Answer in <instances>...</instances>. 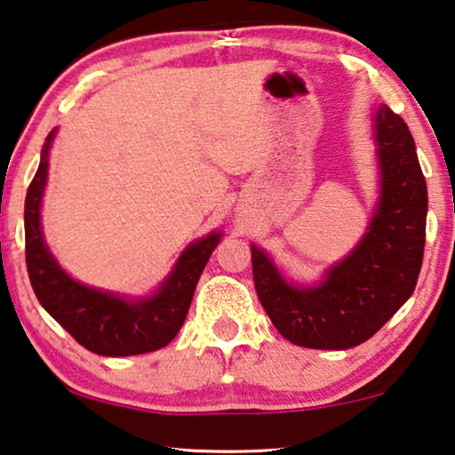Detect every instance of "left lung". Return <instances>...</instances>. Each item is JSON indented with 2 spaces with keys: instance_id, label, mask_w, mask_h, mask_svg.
I'll use <instances>...</instances> for the list:
<instances>
[{
  "instance_id": "left-lung-1",
  "label": "left lung",
  "mask_w": 455,
  "mask_h": 455,
  "mask_svg": "<svg viewBox=\"0 0 455 455\" xmlns=\"http://www.w3.org/2000/svg\"><path fill=\"white\" fill-rule=\"evenodd\" d=\"M379 197L367 233L313 284L289 283L270 255L251 245L255 291L286 340L347 350L369 340L417 286L425 251L427 183L412 133L387 105L373 117Z\"/></svg>"
}]
</instances>
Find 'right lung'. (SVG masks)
<instances>
[{
  "mask_svg": "<svg viewBox=\"0 0 455 455\" xmlns=\"http://www.w3.org/2000/svg\"><path fill=\"white\" fill-rule=\"evenodd\" d=\"M57 130L44 140L41 163L24 202L27 267L38 303L76 338V342L100 356H132L155 353L169 344L188 317L197 280L222 233L214 230L189 243L169 276L146 297H125L82 284L57 264L44 243L41 206L49 172V150Z\"/></svg>",
  "mask_w": 455,
  "mask_h": 455,
  "instance_id": "obj_1",
  "label": "right lung"
}]
</instances>
